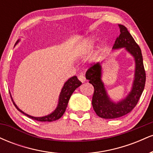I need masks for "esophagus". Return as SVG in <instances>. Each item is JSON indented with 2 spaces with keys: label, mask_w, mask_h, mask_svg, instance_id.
<instances>
[{
  "label": "esophagus",
  "mask_w": 153,
  "mask_h": 153,
  "mask_svg": "<svg viewBox=\"0 0 153 153\" xmlns=\"http://www.w3.org/2000/svg\"><path fill=\"white\" fill-rule=\"evenodd\" d=\"M78 79H79V80H80V81H81L82 82H85V80H86V79H85V75H82V74L80 75H78Z\"/></svg>",
  "instance_id": "esophagus-1"
}]
</instances>
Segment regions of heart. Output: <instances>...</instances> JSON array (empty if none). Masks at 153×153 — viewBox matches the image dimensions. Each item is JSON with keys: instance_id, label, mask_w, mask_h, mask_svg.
Listing matches in <instances>:
<instances>
[{"instance_id": "heart-1", "label": "heart", "mask_w": 153, "mask_h": 153, "mask_svg": "<svg viewBox=\"0 0 153 153\" xmlns=\"http://www.w3.org/2000/svg\"><path fill=\"white\" fill-rule=\"evenodd\" d=\"M93 45H94V43H93V42H88L85 44V45H83V46H82L81 48H80V52H87V51H88L89 50H91V48H92L93 47Z\"/></svg>"}]
</instances>
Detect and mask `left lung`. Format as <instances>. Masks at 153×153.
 <instances>
[{
    "label": "left lung",
    "instance_id": "obj_1",
    "mask_svg": "<svg viewBox=\"0 0 153 153\" xmlns=\"http://www.w3.org/2000/svg\"><path fill=\"white\" fill-rule=\"evenodd\" d=\"M120 34L116 39L113 49L126 47V50L134 56L136 63L134 80L132 89L125 99L118 103L110 101L101 81V67L99 62L91 65L87 70L85 78L94 88L92 98L93 108L99 117L103 119H115L127 114L137 104L143 94L146 80L143 55L140 47L124 26L119 24Z\"/></svg>",
    "mask_w": 153,
    "mask_h": 153
}]
</instances>
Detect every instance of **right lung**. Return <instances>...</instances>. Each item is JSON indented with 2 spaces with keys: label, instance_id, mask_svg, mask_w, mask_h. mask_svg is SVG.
Returning a JSON list of instances; mask_svg holds the SVG:
<instances>
[{
  "label": "right lung",
  "instance_id": "right-lung-1",
  "mask_svg": "<svg viewBox=\"0 0 153 153\" xmlns=\"http://www.w3.org/2000/svg\"><path fill=\"white\" fill-rule=\"evenodd\" d=\"M82 84V82L78 80V78L76 76H73L69 79V80L65 83L64 86H63L62 91H61L60 95H59V103L58 106H57V108L52 112V114L50 115L45 116V117H34L29 116L23 112L22 110H20L17 107L16 105L15 104V103L13 102V104L16 108L18 109L19 111L22 112V114L27 116L29 118L34 119V120L39 121V122H53V121L57 120L60 117H62V116L64 114L65 111L67 106H68V101H69L70 98H71V95L73 94V93L74 92V91L77 88L80 86Z\"/></svg>",
  "mask_w": 153,
  "mask_h": 153
}]
</instances>
